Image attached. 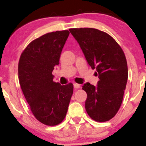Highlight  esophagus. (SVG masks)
I'll return each mask as SVG.
<instances>
[{
	"label": "esophagus",
	"instance_id": "esophagus-1",
	"mask_svg": "<svg viewBox=\"0 0 146 146\" xmlns=\"http://www.w3.org/2000/svg\"><path fill=\"white\" fill-rule=\"evenodd\" d=\"M73 86H74V88H75V89H78V88H80V84L77 83H74L73 84Z\"/></svg>",
	"mask_w": 146,
	"mask_h": 146
}]
</instances>
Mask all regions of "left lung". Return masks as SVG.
Here are the masks:
<instances>
[{
	"instance_id": "obj_1",
	"label": "left lung",
	"mask_w": 146,
	"mask_h": 146,
	"mask_svg": "<svg viewBox=\"0 0 146 146\" xmlns=\"http://www.w3.org/2000/svg\"><path fill=\"white\" fill-rule=\"evenodd\" d=\"M69 31L100 79L97 86L88 82L82 86L87 93V113L96 121H108L119 109L126 86L128 72L124 53L118 43L104 31L93 28Z\"/></svg>"
}]
</instances>
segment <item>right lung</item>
<instances>
[{"label":"right lung","mask_w":146,"mask_h":146,"mask_svg":"<svg viewBox=\"0 0 146 146\" xmlns=\"http://www.w3.org/2000/svg\"><path fill=\"white\" fill-rule=\"evenodd\" d=\"M69 31L48 33L28 44L18 63L21 89L36 119L46 125H56L66 117L73 85L53 82L52 71L59 64L60 54Z\"/></svg>","instance_id":"add662e5"}]
</instances>
